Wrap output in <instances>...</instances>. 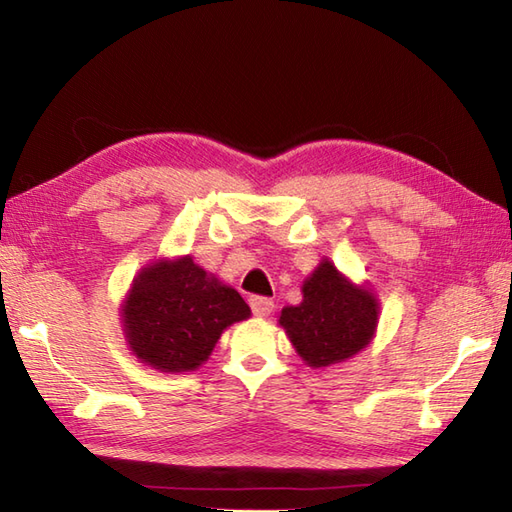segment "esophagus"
Masks as SVG:
<instances>
[{
    "instance_id": "obj_1",
    "label": "esophagus",
    "mask_w": 512,
    "mask_h": 512,
    "mask_svg": "<svg viewBox=\"0 0 512 512\" xmlns=\"http://www.w3.org/2000/svg\"><path fill=\"white\" fill-rule=\"evenodd\" d=\"M248 303H250V310H253L255 317H268V314L275 310L273 299H268V297L253 295V297L248 299Z\"/></svg>"
}]
</instances>
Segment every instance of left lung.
<instances>
[{"mask_svg":"<svg viewBox=\"0 0 512 512\" xmlns=\"http://www.w3.org/2000/svg\"><path fill=\"white\" fill-rule=\"evenodd\" d=\"M378 306L372 292L354 288L330 262L303 284L299 306L281 310L292 345L310 367H328L361 352L376 330Z\"/></svg>","mask_w":512,"mask_h":512,"instance_id":"left-lung-1","label":"left lung"}]
</instances>
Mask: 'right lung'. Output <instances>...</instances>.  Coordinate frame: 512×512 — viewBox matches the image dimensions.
<instances>
[{
    "instance_id": "obj_1",
    "label": "right lung",
    "mask_w": 512,
    "mask_h": 512,
    "mask_svg": "<svg viewBox=\"0 0 512 512\" xmlns=\"http://www.w3.org/2000/svg\"><path fill=\"white\" fill-rule=\"evenodd\" d=\"M248 314L237 290L184 257L158 262L136 277L123 323L140 361L162 372H189L209 358L226 325Z\"/></svg>"
}]
</instances>
